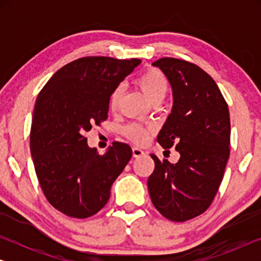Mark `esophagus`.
<instances>
[{"label": "esophagus", "instance_id": "1", "mask_svg": "<svg viewBox=\"0 0 261 261\" xmlns=\"http://www.w3.org/2000/svg\"><path fill=\"white\" fill-rule=\"evenodd\" d=\"M144 154H145V152L142 151L141 148L133 147V156H134V158H138V156H141V155H144Z\"/></svg>", "mask_w": 261, "mask_h": 261}]
</instances>
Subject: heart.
<instances>
[{"label": "heart", "instance_id": "1", "mask_svg": "<svg viewBox=\"0 0 261 261\" xmlns=\"http://www.w3.org/2000/svg\"><path fill=\"white\" fill-rule=\"evenodd\" d=\"M139 87L146 95L149 101L153 102L156 98H164L167 91V81L164 74L158 70H148L145 73H142L138 80ZM121 94H122V88L117 87L112 92L109 99V106L113 110H115L119 106ZM147 128L139 123H130L124 128V134L132 140L140 142L145 140L147 135Z\"/></svg>", "mask_w": 261, "mask_h": 261}]
</instances>
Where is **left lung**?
Segmentation results:
<instances>
[{
  "label": "left lung",
  "mask_w": 261,
  "mask_h": 261,
  "mask_svg": "<svg viewBox=\"0 0 261 261\" xmlns=\"http://www.w3.org/2000/svg\"><path fill=\"white\" fill-rule=\"evenodd\" d=\"M172 89V109L156 141L174 146L176 164L151 154L155 167L147 180L153 205L166 219L184 222L204 213L222 181L229 158V110L215 81L195 64L162 58L152 64Z\"/></svg>",
  "instance_id": "1"
}]
</instances>
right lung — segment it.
<instances>
[{
  "label": "right lung",
  "mask_w": 261,
  "mask_h": 261,
  "mask_svg": "<svg viewBox=\"0 0 261 261\" xmlns=\"http://www.w3.org/2000/svg\"><path fill=\"white\" fill-rule=\"evenodd\" d=\"M141 63L85 57L59 69L35 101L31 154L47 201L70 217L87 219L107 204L110 188L132 158V148L114 142L103 155L85 133L108 116L109 99Z\"/></svg>",
  "instance_id": "obj_1"
}]
</instances>
